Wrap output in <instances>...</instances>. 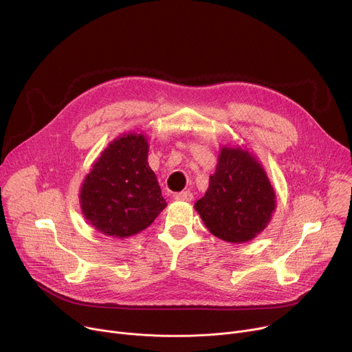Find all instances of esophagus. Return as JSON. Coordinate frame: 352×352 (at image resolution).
Wrapping results in <instances>:
<instances>
[{
  "label": "esophagus",
  "mask_w": 352,
  "mask_h": 352,
  "mask_svg": "<svg viewBox=\"0 0 352 352\" xmlns=\"http://www.w3.org/2000/svg\"><path fill=\"white\" fill-rule=\"evenodd\" d=\"M174 199L177 200H185V202H190V200L193 199V193L190 190H182V192H178L174 195Z\"/></svg>",
  "instance_id": "1"
}]
</instances>
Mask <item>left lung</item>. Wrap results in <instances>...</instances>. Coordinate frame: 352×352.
Listing matches in <instances>:
<instances>
[{
	"instance_id": "8db88e82",
	"label": "left lung",
	"mask_w": 352,
	"mask_h": 352,
	"mask_svg": "<svg viewBox=\"0 0 352 352\" xmlns=\"http://www.w3.org/2000/svg\"><path fill=\"white\" fill-rule=\"evenodd\" d=\"M276 195L261 164L241 148H221L209 189L195 209L209 231L227 242H246L265 230Z\"/></svg>"
}]
</instances>
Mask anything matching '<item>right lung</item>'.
<instances>
[{"label": "right lung", "instance_id": "right-lung-1", "mask_svg": "<svg viewBox=\"0 0 352 352\" xmlns=\"http://www.w3.org/2000/svg\"><path fill=\"white\" fill-rule=\"evenodd\" d=\"M147 153L143 135L122 136L104 150L87 174L80 189V208L100 232L116 238L135 235L166 208Z\"/></svg>", "mask_w": 352, "mask_h": 352}]
</instances>
